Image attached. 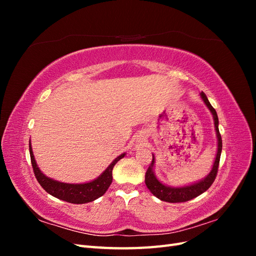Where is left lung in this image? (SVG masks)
I'll return each instance as SVG.
<instances>
[{"instance_id":"8db88e82","label":"left lung","mask_w":256,"mask_h":256,"mask_svg":"<svg viewBox=\"0 0 256 256\" xmlns=\"http://www.w3.org/2000/svg\"><path fill=\"white\" fill-rule=\"evenodd\" d=\"M200 98H202L203 102L205 104V106L208 108V110L210 111L212 115L216 136V143H218L216 144V157H214L212 170L204 178H202V180L188 184H184V186H180V187H173V186H170L164 184V182H161L156 176V173H154V162L156 161H154V156L152 154V161L145 174V184L154 196L158 198L161 200H164V202L182 203V202H187L189 200L198 196L212 184L214 178L216 176V172H218V166H219L221 152H222V138L219 132L218 115H216V110L214 109L210 102H209L205 92H200Z\"/></svg>"}]
</instances>
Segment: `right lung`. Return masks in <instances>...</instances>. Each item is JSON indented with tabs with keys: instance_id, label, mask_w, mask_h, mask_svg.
<instances>
[{
	"instance_id": "add662e5",
	"label": "right lung",
	"mask_w": 256,
	"mask_h": 256,
	"mask_svg": "<svg viewBox=\"0 0 256 256\" xmlns=\"http://www.w3.org/2000/svg\"><path fill=\"white\" fill-rule=\"evenodd\" d=\"M30 162H32L34 173L36 180L40 184L42 187L47 191L49 194L56 198L58 200H65L68 203L72 204H85L92 202L98 198L102 196L108 188L112 184V171L113 168L116 164V162L120 161L122 158L126 156V152L120 154L118 157H116L111 164H109L104 171L100 174L97 178L86 182L82 184H68L62 182L58 180H53L51 177L44 175L42 170L38 166L35 160L32 144L30 140Z\"/></svg>"
}]
</instances>
